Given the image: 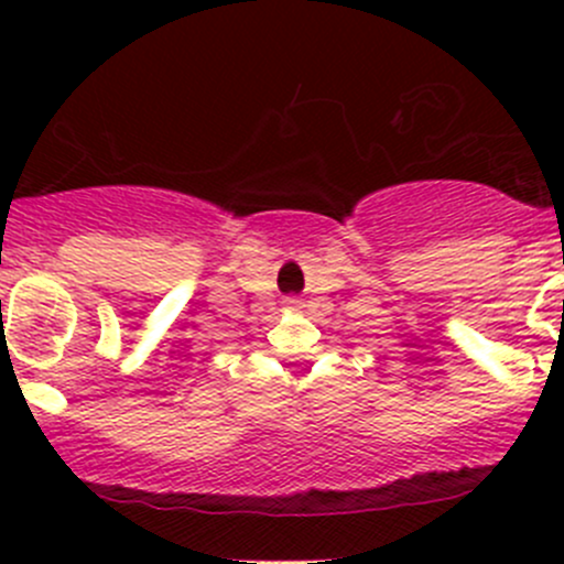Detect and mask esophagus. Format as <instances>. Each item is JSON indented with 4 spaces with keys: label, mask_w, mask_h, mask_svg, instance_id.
<instances>
[{
    "label": "esophagus",
    "mask_w": 564,
    "mask_h": 564,
    "mask_svg": "<svg viewBox=\"0 0 564 564\" xmlns=\"http://www.w3.org/2000/svg\"><path fill=\"white\" fill-rule=\"evenodd\" d=\"M289 303H292V305H297V300H289Z\"/></svg>",
    "instance_id": "esophagus-1"
}]
</instances>
